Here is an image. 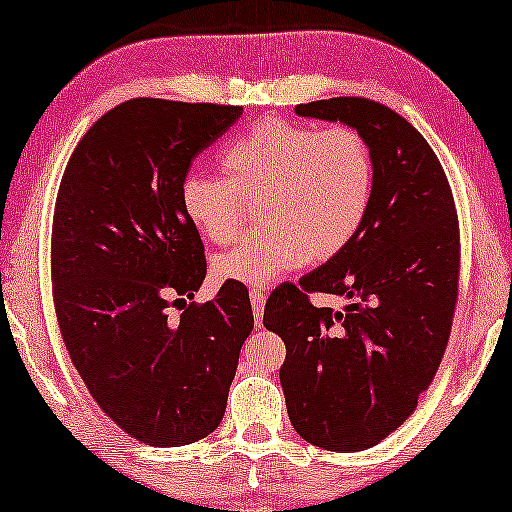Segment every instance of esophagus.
<instances>
[{
	"label": "esophagus",
	"mask_w": 512,
	"mask_h": 512,
	"mask_svg": "<svg viewBox=\"0 0 512 512\" xmlns=\"http://www.w3.org/2000/svg\"><path fill=\"white\" fill-rule=\"evenodd\" d=\"M264 304H266L264 292L262 290H250V306H253V315H255L257 322L262 320V315H264Z\"/></svg>",
	"instance_id": "esophagus-1"
}]
</instances>
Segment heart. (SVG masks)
Masks as SVG:
<instances>
[{"label": "heart", "instance_id": "b5f03b06", "mask_svg": "<svg viewBox=\"0 0 512 512\" xmlns=\"http://www.w3.org/2000/svg\"><path fill=\"white\" fill-rule=\"evenodd\" d=\"M225 176L187 171L178 187L185 220L213 243L239 234L243 197H262V232L213 259L225 283L264 287L311 262L336 257L362 229L376 167L364 136L350 127L318 129L259 122L227 143Z\"/></svg>", "mask_w": 512, "mask_h": 512}]
</instances>
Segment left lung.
I'll return each mask as SVG.
<instances>
[{
	"label": "left lung",
	"instance_id": "obj_1",
	"mask_svg": "<svg viewBox=\"0 0 512 512\" xmlns=\"http://www.w3.org/2000/svg\"><path fill=\"white\" fill-rule=\"evenodd\" d=\"M294 111L355 129L376 167L371 208L348 248L299 285H280L264 308V327L285 341L292 427L318 448L359 452L413 413L441 364L459 280L455 201L424 136L387 106L334 97ZM306 291L349 304L315 309Z\"/></svg>",
	"mask_w": 512,
	"mask_h": 512
}]
</instances>
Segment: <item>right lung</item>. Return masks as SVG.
Segmentation results:
<instances>
[{
	"instance_id": "obj_1",
	"label": "right lung",
	"mask_w": 512,
	"mask_h": 512,
	"mask_svg": "<svg viewBox=\"0 0 512 512\" xmlns=\"http://www.w3.org/2000/svg\"><path fill=\"white\" fill-rule=\"evenodd\" d=\"M241 115V106L129 99L78 141L57 192L50 257L64 345L99 408L155 448L218 429L255 325L246 285L187 304L206 259L178 201L194 157ZM178 303L182 318L171 319Z\"/></svg>"
}]
</instances>
